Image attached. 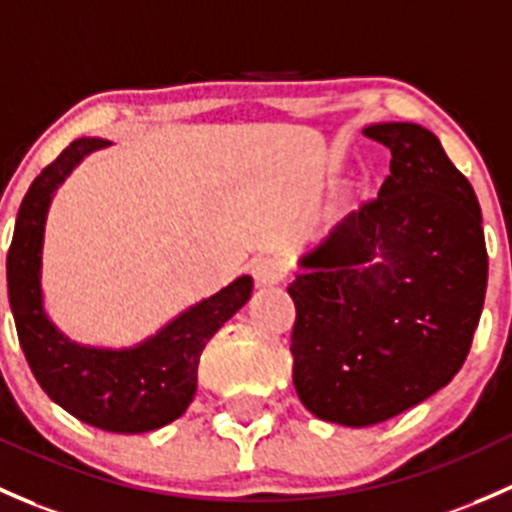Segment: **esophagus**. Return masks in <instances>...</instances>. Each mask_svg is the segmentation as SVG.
<instances>
[{"mask_svg":"<svg viewBox=\"0 0 512 512\" xmlns=\"http://www.w3.org/2000/svg\"><path fill=\"white\" fill-rule=\"evenodd\" d=\"M252 279H255L257 287H274L284 279L282 262L274 260V257H262L252 265Z\"/></svg>","mask_w":512,"mask_h":512,"instance_id":"esophagus-1","label":"esophagus"}]
</instances>
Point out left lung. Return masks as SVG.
Here are the masks:
<instances>
[{"instance_id": "1", "label": "left lung", "mask_w": 512, "mask_h": 512, "mask_svg": "<svg viewBox=\"0 0 512 512\" xmlns=\"http://www.w3.org/2000/svg\"><path fill=\"white\" fill-rule=\"evenodd\" d=\"M390 176L301 257L289 284L294 387L326 422L370 427L451 383L488 284L481 206L429 129L383 122Z\"/></svg>"}]
</instances>
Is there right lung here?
Wrapping results in <instances>:
<instances>
[{"label":"right lung","mask_w":512,"mask_h":512,"mask_svg":"<svg viewBox=\"0 0 512 512\" xmlns=\"http://www.w3.org/2000/svg\"><path fill=\"white\" fill-rule=\"evenodd\" d=\"M107 144L105 139H75L29 186L7 255L9 306L26 363L53 402L90 427L139 434L164 427L186 412L196 395L203 348L250 299L252 279H235L127 351L75 346L58 333L43 314L39 282L48 203L73 166Z\"/></svg>","instance_id":"add662e5"}]
</instances>
